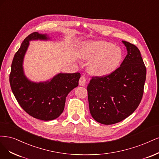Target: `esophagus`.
Listing matches in <instances>:
<instances>
[{
	"label": "esophagus",
	"mask_w": 159,
	"mask_h": 159,
	"mask_svg": "<svg viewBox=\"0 0 159 159\" xmlns=\"http://www.w3.org/2000/svg\"><path fill=\"white\" fill-rule=\"evenodd\" d=\"M86 83V79L85 78V76H82L79 79V84L80 86H84Z\"/></svg>",
	"instance_id": "34e87169"
}]
</instances>
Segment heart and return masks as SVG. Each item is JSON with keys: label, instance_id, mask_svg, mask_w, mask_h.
Here are the masks:
<instances>
[{"label": "heart", "instance_id": "heart-1", "mask_svg": "<svg viewBox=\"0 0 159 159\" xmlns=\"http://www.w3.org/2000/svg\"><path fill=\"white\" fill-rule=\"evenodd\" d=\"M80 57L90 61L89 70L96 76H106L115 71L124 57L120 48L105 41H94L84 43L80 52Z\"/></svg>", "mask_w": 159, "mask_h": 159}]
</instances>
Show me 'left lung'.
Returning a JSON list of instances; mask_svg holds the SVG:
<instances>
[{
    "label": "left lung",
    "instance_id": "1",
    "mask_svg": "<svg viewBox=\"0 0 159 159\" xmlns=\"http://www.w3.org/2000/svg\"><path fill=\"white\" fill-rule=\"evenodd\" d=\"M127 55L120 67L103 76H93L87 87L90 114L100 124L118 123L134 113L141 101L147 70L140 51L122 41Z\"/></svg>",
    "mask_w": 159,
    "mask_h": 159
}]
</instances>
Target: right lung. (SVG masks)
I'll return each mask as SVG.
<instances>
[{"mask_svg":"<svg viewBox=\"0 0 159 159\" xmlns=\"http://www.w3.org/2000/svg\"><path fill=\"white\" fill-rule=\"evenodd\" d=\"M48 40L47 34L34 32L23 41L15 53L9 76L12 93L22 108L35 118L49 121L55 120L63 113L66 97L78 86L79 73H59L50 80L34 83L25 76L23 60L32 40Z\"/></svg>","mask_w":159,"mask_h":159,"instance_id":"1","label":"right lung"}]
</instances>
